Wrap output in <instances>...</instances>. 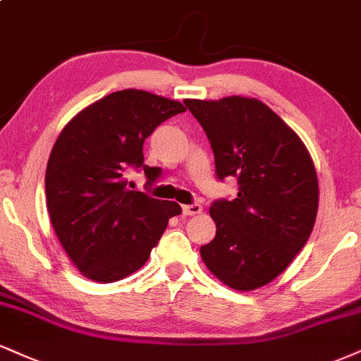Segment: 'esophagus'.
<instances>
[{
    "instance_id": "34e87169",
    "label": "esophagus",
    "mask_w": 361,
    "mask_h": 361,
    "mask_svg": "<svg viewBox=\"0 0 361 361\" xmlns=\"http://www.w3.org/2000/svg\"><path fill=\"white\" fill-rule=\"evenodd\" d=\"M185 215H198L202 214V205L200 203H192V205H183Z\"/></svg>"
}]
</instances>
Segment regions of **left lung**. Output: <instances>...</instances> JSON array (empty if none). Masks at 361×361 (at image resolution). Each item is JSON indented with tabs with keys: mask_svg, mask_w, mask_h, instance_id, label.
<instances>
[{
	"mask_svg": "<svg viewBox=\"0 0 361 361\" xmlns=\"http://www.w3.org/2000/svg\"><path fill=\"white\" fill-rule=\"evenodd\" d=\"M210 141L215 175L233 176V200H214L216 233L200 247L203 262L238 290L267 284L306 245L318 212V176L298 134L264 102L249 97L186 99Z\"/></svg>",
	"mask_w": 361,
	"mask_h": 361,
	"instance_id": "left-lung-1",
	"label": "left lung"
}]
</instances>
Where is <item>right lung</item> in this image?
<instances>
[{"instance_id": "1", "label": "right lung", "mask_w": 361, "mask_h": 361, "mask_svg": "<svg viewBox=\"0 0 361 361\" xmlns=\"http://www.w3.org/2000/svg\"><path fill=\"white\" fill-rule=\"evenodd\" d=\"M171 99L126 89L79 112L63 128L45 173L47 208L60 244L89 279L114 282L145 266L176 202L129 190L124 173L145 171L156 183L161 168L145 164L146 137L185 112Z\"/></svg>"}]
</instances>
